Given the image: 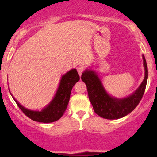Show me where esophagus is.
Returning a JSON list of instances; mask_svg holds the SVG:
<instances>
[{"instance_id": "obj_1", "label": "esophagus", "mask_w": 157, "mask_h": 157, "mask_svg": "<svg viewBox=\"0 0 157 157\" xmlns=\"http://www.w3.org/2000/svg\"><path fill=\"white\" fill-rule=\"evenodd\" d=\"M77 71H78V74H79V75L81 76L82 74L83 71H84V68H83V67L78 66V67H77Z\"/></svg>"}]
</instances>
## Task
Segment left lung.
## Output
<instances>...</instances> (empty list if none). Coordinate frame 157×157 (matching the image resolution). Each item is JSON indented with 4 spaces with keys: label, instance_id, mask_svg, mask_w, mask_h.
I'll list each match as a JSON object with an SVG mask.
<instances>
[{
    "label": "left lung",
    "instance_id": "left-lung-1",
    "mask_svg": "<svg viewBox=\"0 0 157 157\" xmlns=\"http://www.w3.org/2000/svg\"><path fill=\"white\" fill-rule=\"evenodd\" d=\"M142 59L145 69L143 81L134 92L123 98H115L107 92L94 70L86 68L83 71L81 78L86 85L89 99L98 116L107 120H117L128 115L138 106L145 90L148 79V67L144 55Z\"/></svg>",
    "mask_w": 157,
    "mask_h": 157
}]
</instances>
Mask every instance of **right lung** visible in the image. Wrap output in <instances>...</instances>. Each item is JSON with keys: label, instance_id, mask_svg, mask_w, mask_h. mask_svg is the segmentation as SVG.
<instances>
[{"label": "right lung", "instance_id": "right-lung-1", "mask_svg": "<svg viewBox=\"0 0 157 157\" xmlns=\"http://www.w3.org/2000/svg\"><path fill=\"white\" fill-rule=\"evenodd\" d=\"M79 78L78 73L75 68L63 75L59 81L57 90L52 101L41 110H30L25 108L16 100L10 90L9 92L22 112L32 120L44 123H52L59 120L63 115L68 105L72 88L75 84L78 82Z\"/></svg>", "mask_w": 157, "mask_h": 157}]
</instances>
